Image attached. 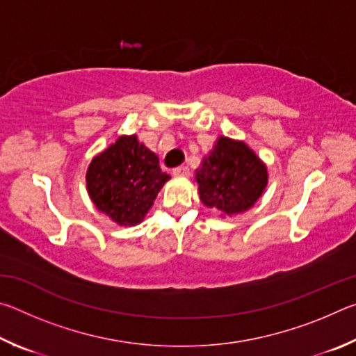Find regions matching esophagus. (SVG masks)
I'll return each instance as SVG.
<instances>
[{"label":"esophagus","instance_id":"1","mask_svg":"<svg viewBox=\"0 0 356 356\" xmlns=\"http://www.w3.org/2000/svg\"><path fill=\"white\" fill-rule=\"evenodd\" d=\"M172 174L176 177H188L190 170H188V166H177L172 170Z\"/></svg>","mask_w":356,"mask_h":356}]
</instances>
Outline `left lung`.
I'll use <instances>...</instances> for the list:
<instances>
[{
    "mask_svg": "<svg viewBox=\"0 0 356 356\" xmlns=\"http://www.w3.org/2000/svg\"><path fill=\"white\" fill-rule=\"evenodd\" d=\"M207 207L234 215L248 210L267 186V168L245 143L221 136L196 171Z\"/></svg>",
    "mask_w": 356,
    "mask_h": 356,
    "instance_id": "left-lung-1",
    "label": "left lung"
}]
</instances>
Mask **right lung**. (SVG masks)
Here are the masks:
<instances>
[{
    "mask_svg": "<svg viewBox=\"0 0 356 356\" xmlns=\"http://www.w3.org/2000/svg\"><path fill=\"white\" fill-rule=\"evenodd\" d=\"M171 177L160 170L154 152L136 140L120 136L88 168V193L100 212L120 226L141 222L156 195Z\"/></svg>",
    "mask_w": 356,
    "mask_h": 356,
    "instance_id": "obj_1",
    "label": "right lung"
}]
</instances>
